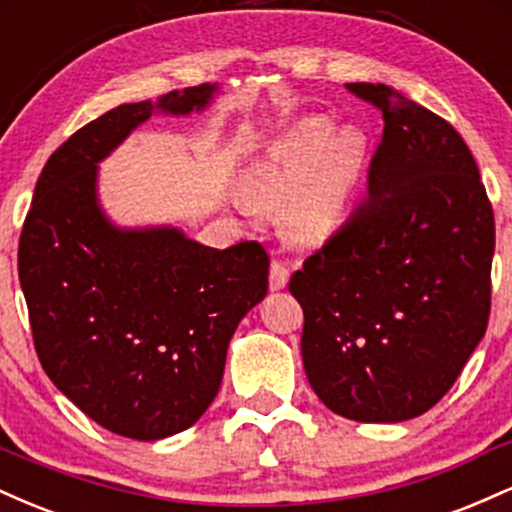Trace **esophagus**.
Wrapping results in <instances>:
<instances>
[{"instance_id": "34e87169", "label": "esophagus", "mask_w": 512, "mask_h": 512, "mask_svg": "<svg viewBox=\"0 0 512 512\" xmlns=\"http://www.w3.org/2000/svg\"><path fill=\"white\" fill-rule=\"evenodd\" d=\"M289 284V267L284 262H272V269H269V289L281 291Z\"/></svg>"}]
</instances>
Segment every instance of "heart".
I'll list each match as a JSON object with an SVG mask.
<instances>
[{
    "mask_svg": "<svg viewBox=\"0 0 512 512\" xmlns=\"http://www.w3.org/2000/svg\"><path fill=\"white\" fill-rule=\"evenodd\" d=\"M327 117H308L276 142L248 175L243 199L281 214L293 245L313 248L342 226L366 163V137L354 127L334 134Z\"/></svg>",
    "mask_w": 512,
    "mask_h": 512,
    "instance_id": "obj_1",
    "label": "heart"
}]
</instances>
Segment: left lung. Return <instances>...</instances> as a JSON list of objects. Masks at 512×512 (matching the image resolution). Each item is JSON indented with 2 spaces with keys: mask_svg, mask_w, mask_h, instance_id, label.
Listing matches in <instances>:
<instances>
[{
  "mask_svg": "<svg viewBox=\"0 0 512 512\" xmlns=\"http://www.w3.org/2000/svg\"><path fill=\"white\" fill-rule=\"evenodd\" d=\"M383 113L368 197L291 276L301 354L327 409L399 424L443 399L491 313L496 228L450 122L385 84H346Z\"/></svg>",
  "mask_w": 512,
  "mask_h": 512,
  "instance_id": "1",
  "label": "left lung"
}]
</instances>
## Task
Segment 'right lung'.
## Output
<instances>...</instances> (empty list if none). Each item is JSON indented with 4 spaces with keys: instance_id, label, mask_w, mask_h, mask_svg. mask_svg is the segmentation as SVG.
<instances>
[{
    "instance_id": "obj_1",
    "label": "right lung",
    "mask_w": 512,
    "mask_h": 512,
    "mask_svg": "<svg viewBox=\"0 0 512 512\" xmlns=\"http://www.w3.org/2000/svg\"><path fill=\"white\" fill-rule=\"evenodd\" d=\"M216 84L125 103L45 163L19 240V279L48 378L117 436L161 440L197 424L221 387L238 322L267 296L269 257L180 228H120L98 202V163L154 113L190 115Z\"/></svg>"
}]
</instances>
